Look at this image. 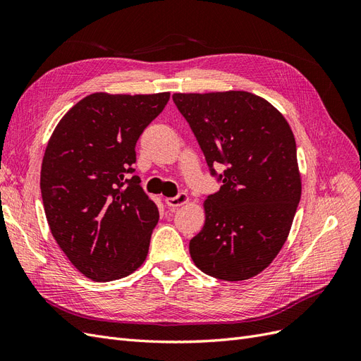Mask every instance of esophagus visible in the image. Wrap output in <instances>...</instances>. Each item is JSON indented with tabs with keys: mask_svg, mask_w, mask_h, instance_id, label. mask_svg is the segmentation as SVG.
<instances>
[{
	"mask_svg": "<svg viewBox=\"0 0 361 361\" xmlns=\"http://www.w3.org/2000/svg\"><path fill=\"white\" fill-rule=\"evenodd\" d=\"M187 202H188V195L185 194V192L178 194L176 197H169V199H166V204L170 207V209H176V207L185 204Z\"/></svg>",
	"mask_w": 361,
	"mask_h": 361,
	"instance_id": "1",
	"label": "esophagus"
}]
</instances>
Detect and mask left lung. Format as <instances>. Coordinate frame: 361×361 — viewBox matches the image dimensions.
<instances>
[{
  "label": "left lung",
  "mask_w": 361,
  "mask_h": 361,
  "mask_svg": "<svg viewBox=\"0 0 361 361\" xmlns=\"http://www.w3.org/2000/svg\"><path fill=\"white\" fill-rule=\"evenodd\" d=\"M207 167L226 166L203 203L204 226L190 255L204 274L241 281L257 276L286 243L301 199L297 145L288 120L248 92L174 93Z\"/></svg>",
  "instance_id": "left-lung-1"
}]
</instances>
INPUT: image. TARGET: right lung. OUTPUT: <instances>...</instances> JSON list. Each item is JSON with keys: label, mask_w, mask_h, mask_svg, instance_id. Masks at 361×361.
<instances>
[{"label": "right lung", "mask_w": 361, "mask_h": 361, "mask_svg": "<svg viewBox=\"0 0 361 361\" xmlns=\"http://www.w3.org/2000/svg\"><path fill=\"white\" fill-rule=\"evenodd\" d=\"M170 93H92L63 116L42 161L51 233L87 279H123L143 265L159 212L134 173L135 145Z\"/></svg>", "instance_id": "obj_1"}]
</instances>
